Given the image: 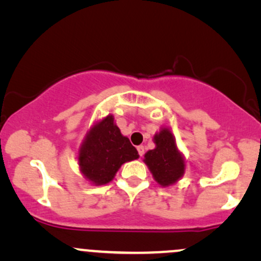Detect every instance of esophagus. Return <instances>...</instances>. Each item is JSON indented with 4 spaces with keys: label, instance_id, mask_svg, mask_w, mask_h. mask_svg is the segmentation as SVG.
<instances>
[{
    "label": "esophagus",
    "instance_id": "34e87169",
    "mask_svg": "<svg viewBox=\"0 0 261 261\" xmlns=\"http://www.w3.org/2000/svg\"><path fill=\"white\" fill-rule=\"evenodd\" d=\"M137 152H139V154L142 157L143 153H145V147H143V146H137Z\"/></svg>",
    "mask_w": 261,
    "mask_h": 261
}]
</instances>
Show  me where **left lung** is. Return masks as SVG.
<instances>
[{
  "label": "left lung",
  "mask_w": 261,
  "mask_h": 261,
  "mask_svg": "<svg viewBox=\"0 0 261 261\" xmlns=\"http://www.w3.org/2000/svg\"><path fill=\"white\" fill-rule=\"evenodd\" d=\"M153 141L155 148L149 149L143 161L154 180L162 187H169L184 175L185 161L176 147L175 139L169 128H162L154 135Z\"/></svg>",
  "instance_id": "8db88e82"
}]
</instances>
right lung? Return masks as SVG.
<instances>
[{"mask_svg":"<svg viewBox=\"0 0 261 261\" xmlns=\"http://www.w3.org/2000/svg\"><path fill=\"white\" fill-rule=\"evenodd\" d=\"M137 158V149L127 137L122 136L110 114L93 125L79 151L81 172L94 185L112 181L125 162Z\"/></svg>","mask_w":261,"mask_h":261,"instance_id":"right-lung-1","label":"right lung"}]
</instances>
